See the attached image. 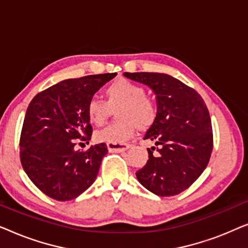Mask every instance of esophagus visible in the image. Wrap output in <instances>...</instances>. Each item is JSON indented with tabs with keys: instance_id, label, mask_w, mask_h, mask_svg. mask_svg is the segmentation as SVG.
Segmentation results:
<instances>
[{
	"instance_id": "34e87169",
	"label": "esophagus",
	"mask_w": 248,
	"mask_h": 248,
	"mask_svg": "<svg viewBox=\"0 0 248 248\" xmlns=\"http://www.w3.org/2000/svg\"><path fill=\"white\" fill-rule=\"evenodd\" d=\"M130 144H114V143H107V148L109 152H124L127 149H130Z\"/></svg>"
}]
</instances>
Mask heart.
<instances>
[{"mask_svg":"<svg viewBox=\"0 0 248 248\" xmlns=\"http://www.w3.org/2000/svg\"><path fill=\"white\" fill-rule=\"evenodd\" d=\"M107 101L93 97L87 104V116L91 124L101 126L116 111L120 121L94 133L97 142L122 144L133 137L137 127L147 130L155 123L157 108L152 100L145 97V89L126 79H118L106 88Z\"/></svg>","mask_w":248,"mask_h":248,"instance_id":"1","label":"heart"}]
</instances>
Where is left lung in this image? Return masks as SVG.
<instances>
[{
    "mask_svg": "<svg viewBox=\"0 0 248 248\" xmlns=\"http://www.w3.org/2000/svg\"><path fill=\"white\" fill-rule=\"evenodd\" d=\"M124 77L148 86L157 101V117L144 140L154 141L157 148L148 149L149 160L135 174L138 181L158 196L179 194L200 177L211 157L206 105L194 89L168 74L125 72Z\"/></svg>",
    "mask_w": 248,
    "mask_h": 248,
    "instance_id": "obj_1",
    "label": "left lung"
}]
</instances>
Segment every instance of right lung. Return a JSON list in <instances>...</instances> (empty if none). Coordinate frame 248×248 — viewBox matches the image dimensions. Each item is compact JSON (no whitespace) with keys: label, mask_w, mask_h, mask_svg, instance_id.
Segmentation results:
<instances>
[{"label":"right lung","mask_w":248,"mask_h":248,"mask_svg":"<svg viewBox=\"0 0 248 248\" xmlns=\"http://www.w3.org/2000/svg\"><path fill=\"white\" fill-rule=\"evenodd\" d=\"M117 73L67 79L33 97L27 108L20 138L23 170L49 198L70 201L96 181L106 143L76 150L77 142L89 143L93 127L87 104Z\"/></svg>","instance_id":"add662e5"}]
</instances>
